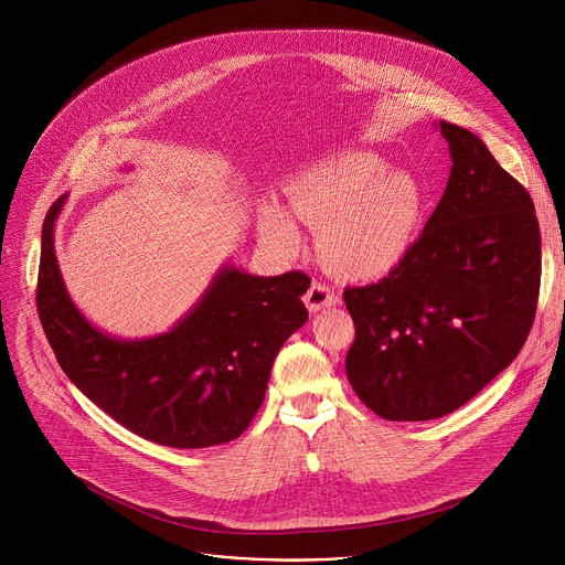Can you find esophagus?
<instances>
[{
  "mask_svg": "<svg viewBox=\"0 0 565 565\" xmlns=\"http://www.w3.org/2000/svg\"><path fill=\"white\" fill-rule=\"evenodd\" d=\"M303 301L310 312H317V310H324V308L340 303V297L327 284H312L308 288V292L303 295Z\"/></svg>",
  "mask_w": 565,
  "mask_h": 565,
  "instance_id": "obj_1",
  "label": "esophagus"
}]
</instances>
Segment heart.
Wrapping results in <instances>:
<instances>
[{"instance_id":"1","label":"heart","mask_w":565,"mask_h":565,"mask_svg":"<svg viewBox=\"0 0 565 565\" xmlns=\"http://www.w3.org/2000/svg\"><path fill=\"white\" fill-rule=\"evenodd\" d=\"M290 210L319 230L324 264L349 281H377L412 255L425 214L420 181L371 151H340L317 160L284 188ZM262 232L281 255H295L303 234L279 203H264Z\"/></svg>"}]
</instances>
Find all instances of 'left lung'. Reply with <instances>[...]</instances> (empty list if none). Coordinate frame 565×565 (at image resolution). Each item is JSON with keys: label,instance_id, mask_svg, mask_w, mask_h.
I'll return each mask as SVG.
<instances>
[{"label": "left lung", "instance_id": "1", "mask_svg": "<svg viewBox=\"0 0 565 565\" xmlns=\"http://www.w3.org/2000/svg\"><path fill=\"white\" fill-rule=\"evenodd\" d=\"M449 145L445 194L407 262L347 288L355 321L347 377L384 420L460 409L519 355L541 281L534 203L469 129L436 122Z\"/></svg>", "mask_w": 565, "mask_h": 565}]
</instances>
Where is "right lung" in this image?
<instances>
[{"mask_svg": "<svg viewBox=\"0 0 565 565\" xmlns=\"http://www.w3.org/2000/svg\"><path fill=\"white\" fill-rule=\"evenodd\" d=\"M125 170H134L127 166ZM57 199L42 227L38 312L68 380L129 431L177 449L230 443L266 397L284 342L306 324L303 273L257 277L223 264L166 333L116 338L79 310L55 257Z\"/></svg>", "mask_w": 565, "mask_h": 565, "instance_id": "obj_1", "label": "right lung"}]
</instances>
